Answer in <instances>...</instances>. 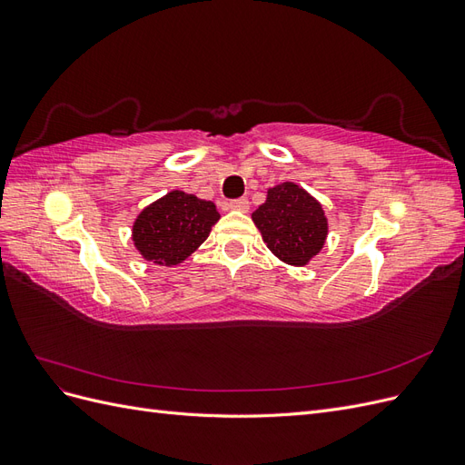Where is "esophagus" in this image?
<instances>
[{"label": "esophagus", "mask_w": 465, "mask_h": 465, "mask_svg": "<svg viewBox=\"0 0 465 465\" xmlns=\"http://www.w3.org/2000/svg\"><path fill=\"white\" fill-rule=\"evenodd\" d=\"M227 205H229V209H234V211H248V207H250V203H248V200H246V198L231 200Z\"/></svg>", "instance_id": "1"}]
</instances>
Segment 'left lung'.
<instances>
[{
	"label": "left lung",
	"instance_id": "1",
	"mask_svg": "<svg viewBox=\"0 0 465 465\" xmlns=\"http://www.w3.org/2000/svg\"><path fill=\"white\" fill-rule=\"evenodd\" d=\"M252 221L267 248L289 265H306L328 236V219L322 205L294 182L267 190V200L252 213Z\"/></svg>",
	"mask_w": 465,
	"mask_h": 465
}]
</instances>
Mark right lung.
Listing matches in <instances>:
<instances>
[{"label": "right lung", "mask_w": 465, "mask_h": 465, "mask_svg": "<svg viewBox=\"0 0 465 465\" xmlns=\"http://www.w3.org/2000/svg\"><path fill=\"white\" fill-rule=\"evenodd\" d=\"M219 217L213 202L173 190L137 215L132 238L147 262L178 265L205 242Z\"/></svg>", "instance_id": "obj_1"}]
</instances>
